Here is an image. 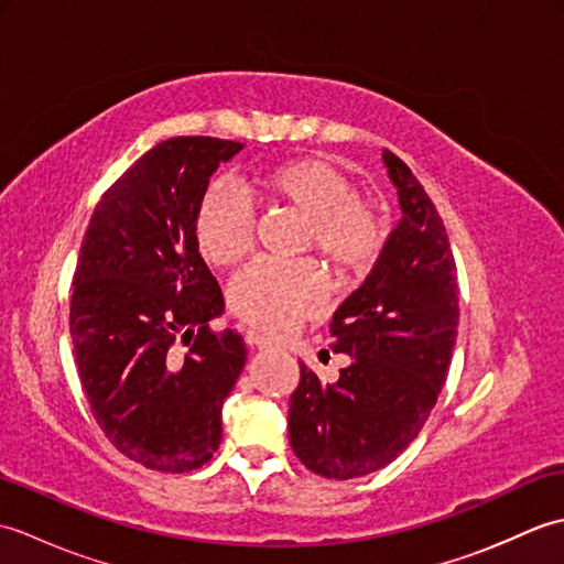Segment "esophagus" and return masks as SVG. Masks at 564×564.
Returning <instances> with one entry per match:
<instances>
[{"label":"esophagus","instance_id":"1","mask_svg":"<svg viewBox=\"0 0 564 564\" xmlns=\"http://www.w3.org/2000/svg\"><path fill=\"white\" fill-rule=\"evenodd\" d=\"M245 341H247V346H251V349H271L273 346L267 337H261V334H257V332H247Z\"/></svg>","mask_w":564,"mask_h":564}]
</instances>
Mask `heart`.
<instances>
[{"label":"heart","instance_id":"heart-1","mask_svg":"<svg viewBox=\"0 0 564 564\" xmlns=\"http://www.w3.org/2000/svg\"><path fill=\"white\" fill-rule=\"evenodd\" d=\"M245 191L263 206L305 218V247H315L341 281L364 279L386 247V218L356 196L351 178L327 160L295 158L267 166L249 176ZM194 232L210 267H232L254 245V213L230 188L215 186L200 200ZM325 297L327 275L310 259L254 261L227 289L232 313L269 334H285L317 315Z\"/></svg>","mask_w":564,"mask_h":564}]
</instances>
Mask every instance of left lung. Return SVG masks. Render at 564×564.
<instances>
[{"instance_id":"1","label":"left lung","mask_w":564,"mask_h":564,"mask_svg":"<svg viewBox=\"0 0 564 564\" xmlns=\"http://www.w3.org/2000/svg\"><path fill=\"white\" fill-rule=\"evenodd\" d=\"M402 220L329 332L351 366L322 382L301 364L289 436L307 470L354 480L410 446L434 410L458 337V275L441 215L398 154L382 150Z\"/></svg>"}]
</instances>
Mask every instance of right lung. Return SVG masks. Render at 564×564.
<instances>
[{
	"mask_svg": "<svg viewBox=\"0 0 564 564\" xmlns=\"http://www.w3.org/2000/svg\"><path fill=\"white\" fill-rule=\"evenodd\" d=\"M242 148L206 135L160 142L106 191L82 239L69 303L77 373L106 438L150 470L213 458L247 361L237 332L208 327L225 301L194 232L213 172Z\"/></svg>",
	"mask_w": 564,
	"mask_h": 564,
	"instance_id": "right-lung-1",
	"label": "right lung"
}]
</instances>
